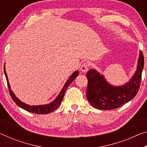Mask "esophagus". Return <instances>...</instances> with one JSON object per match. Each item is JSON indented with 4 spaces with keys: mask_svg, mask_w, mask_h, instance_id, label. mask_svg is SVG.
<instances>
[{
    "mask_svg": "<svg viewBox=\"0 0 147 147\" xmlns=\"http://www.w3.org/2000/svg\"><path fill=\"white\" fill-rule=\"evenodd\" d=\"M80 69L83 73H85V72H87L88 71V69H89V64L86 62L83 63V64H82V65L81 66Z\"/></svg>",
    "mask_w": 147,
    "mask_h": 147,
    "instance_id": "34e87169",
    "label": "esophagus"
}]
</instances>
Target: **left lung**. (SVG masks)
I'll use <instances>...</instances> for the list:
<instances>
[{
  "mask_svg": "<svg viewBox=\"0 0 147 147\" xmlns=\"http://www.w3.org/2000/svg\"><path fill=\"white\" fill-rule=\"evenodd\" d=\"M143 67L144 56L140 51L136 71L131 79L121 86L110 85L96 69H90L86 75L88 101L94 108L102 110L116 109L125 105L132 100L139 91Z\"/></svg>",
  "mask_w": 147,
  "mask_h": 147,
  "instance_id": "8db88e82",
  "label": "left lung"
}]
</instances>
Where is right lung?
Returning a JSON list of instances; mask_svg holds the SVG:
<instances>
[{
  "instance_id": "add662e5",
  "label": "right lung",
  "mask_w": 147,
  "mask_h": 147,
  "mask_svg": "<svg viewBox=\"0 0 147 147\" xmlns=\"http://www.w3.org/2000/svg\"><path fill=\"white\" fill-rule=\"evenodd\" d=\"M4 74H5V76L6 78V81H7L8 87L9 89V92H10V94L11 97H12V100L14 101L15 103L18 106H19L20 108H23V109H24L25 110H26V111H28V112L34 113V114H49V113L53 112L54 110H56V108L59 107L63 100V98H64V94H65V92H66L67 88L68 87L69 85L72 83V81L75 80V78H76V77L79 75L78 71H76L75 72H74V73L71 74V76L69 77V78L67 80L66 83H65L64 86L63 87L62 90H61V91L59 93V94L57 96V97H56V98L55 99V100H53L52 102L47 104V105H44L30 106L29 105H27V104L24 103L23 102H22L20 99H18L14 93H13V91L10 89V84H9V82H8L7 74H6V72L5 70V66H4Z\"/></svg>"
}]
</instances>
